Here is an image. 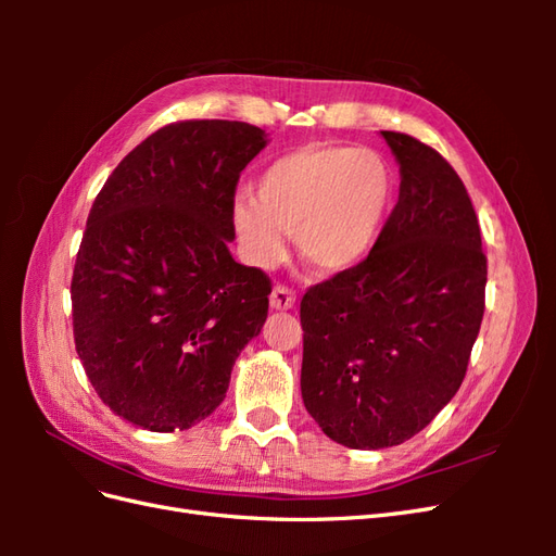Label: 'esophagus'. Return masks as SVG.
Returning <instances> with one entry per match:
<instances>
[{
    "label": "esophagus",
    "instance_id": "34e87169",
    "mask_svg": "<svg viewBox=\"0 0 556 556\" xmlns=\"http://www.w3.org/2000/svg\"><path fill=\"white\" fill-rule=\"evenodd\" d=\"M294 301H296V294L292 290L285 288V285H276L271 296H268V304H271V308H276V311L292 308Z\"/></svg>",
    "mask_w": 556,
    "mask_h": 556
}]
</instances>
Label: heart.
Masks as SVG:
<instances>
[{
    "mask_svg": "<svg viewBox=\"0 0 556 556\" xmlns=\"http://www.w3.org/2000/svg\"><path fill=\"white\" fill-rule=\"evenodd\" d=\"M394 194V166L378 150L306 143L266 166L255 197L233 199L231 220L252 264H276L292 231L301 260L343 274L371 255Z\"/></svg>",
    "mask_w": 556,
    "mask_h": 556,
    "instance_id": "heart-1",
    "label": "heart"
}]
</instances>
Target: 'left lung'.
I'll list each match as a JSON object with an SVG mask.
<instances>
[{"label":"left lung","mask_w":556,"mask_h":556,"mask_svg":"<svg viewBox=\"0 0 556 556\" xmlns=\"http://www.w3.org/2000/svg\"><path fill=\"white\" fill-rule=\"evenodd\" d=\"M399 201L362 264L301 299V396L331 441L401 445L457 394L484 313L486 257L457 172L427 143L380 131Z\"/></svg>","instance_id":"left-lung-1"}]
</instances>
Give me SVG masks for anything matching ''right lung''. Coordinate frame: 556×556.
Returning <instances> with one entry per match:
<instances>
[{
  "label": "right lung",
  "mask_w": 556,
  "mask_h": 556,
  "mask_svg": "<svg viewBox=\"0 0 556 556\" xmlns=\"http://www.w3.org/2000/svg\"><path fill=\"white\" fill-rule=\"evenodd\" d=\"M237 121L166 125L115 166L76 255V352L106 406L148 431L190 429L220 406L262 331L271 280L233 262V192L266 146Z\"/></svg>",
  "instance_id": "1"
}]
</instances>
